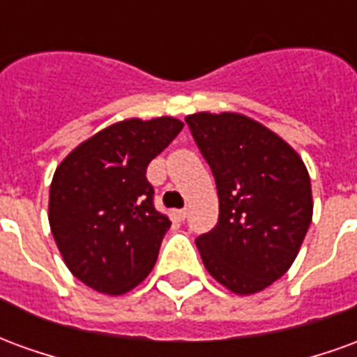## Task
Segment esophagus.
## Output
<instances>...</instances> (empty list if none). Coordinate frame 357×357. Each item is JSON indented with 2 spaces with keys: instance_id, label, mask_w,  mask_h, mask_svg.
Returning a JSON list of instances; mask_svg holds the SVG:
<instances>
[{
  "instance_id": "34e87169",
  "label": "esophagus",
  "mask_w": 357,
  "mask_h": 357,
  "mask_svg": "<svg viewBox=\"0 0 357 357\" xmlns=\"http://www.w3.org/2000/svg\"><path fill=\"white\" fill-rule=\"evenodd\" d=\"M178 216H179V220H185V218H187V208L178 210Z\"/></svg>"
}]
</instances>
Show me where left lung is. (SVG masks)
<instances>
[{
  "label": "left lung",
  "instance_id": "obj_1",
  "mask_svg": "<svg viewBox=\"0 0 357 357\" xmlns=\"http://www.w3.org/2000/svg\"><path fill=\"white\" fill-rule=\"evenodd\" d=\"M214 174L220 216L197 239L202 264L218 283L250 296L287 273L312 224L306 164L260 122L239 112L185 118Z\"/></svg>",
  "mask_w": 357,
  "mask_h": 357
}]
</instances>
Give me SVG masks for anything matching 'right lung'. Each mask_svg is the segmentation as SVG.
<instances>
[{"mask_svg":"<svg viewBox=\"0 0 357 357\" xmlns=\"http://www.w3.org/2000/svg\"><path fill=\"white\" fill-rule=\"evenodd\" d=\"M181 128L174 116L126 118L82 141L53 174V239L66 268L93 291L124 294L155 268L172 222L155 210L145 174Z\"/></svg>","mask_w":357,"mask_h":357,"instance_id":"add662e5","label":"right lung"}]
</instances>
